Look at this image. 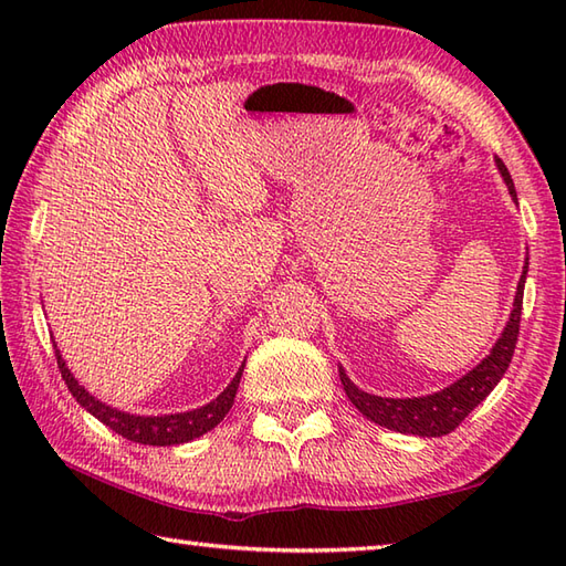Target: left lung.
Wrapping results in <instances>:
<instances>
[{
  "instance_id": "8db88e82",
  "label": "left lung",
  "mask_w": 566,
  "mask_h": 566,
  "mask_svg": "<svg viewBox=\"0 0 566 566\" xmlns=\"http://www.w3.org/2000/svg\"><path fill=\"white\" fill-rule=\"evenodd\" d=\"M496 167H499L501 177L506 179L511 197L518 201L513 179L501 158H496ZM525 274H527V262H525L523 274H521L518 292H515L511 318L506 323V328H503L501 338L496 340L494 347H491V353L482 359V363H479L472 371H467L462 379L450 384L448 389L436 391L430 396H418V399L416 396L413 399H384V396H375V394L357 389L350 381V377L345 375V369L340 367V381H343L347 399H350L357 411L367 416L371 423L384 426V428L396 430V432H403V436H420V438L448 436V432H452L457 426H460L462 420L472 413L491 391H494L501 377L506 375L511 357L515 353V343H518Z\"/></svg>"
}]
</instances>
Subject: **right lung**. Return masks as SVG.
<instances>
[{
  "label": "right lung",
  "instance_id": "1",
  "mask_svg": "<svg viewBox=\"0 0 566 566\" xmlns=\"http://www.w3.org/2000/svg\"><path fill=\"white\" fill-rule=\"evenodd\" d=\"M55 357H57L60 375H63L70 394L75 396L82 408H87L94 418L102 420L104 426H109L122 438H126L130 442H140V444H160V448H165V444L189 442L219 426L226 418V413L231 411L238 384H240V377H243V367H245V363L240 365L233 381L228 384V387L219 396H216L211 403L195 408V411L172 413V416H134V413L116 411V408L102 403L99 399H94V396L84 387H80L77 379L70 375V369L65 367V359H63V355H60L57 347H55Z\"/></svg>",
  "mask_w": 566,
  "mask_h": 566
}]
</instances>
